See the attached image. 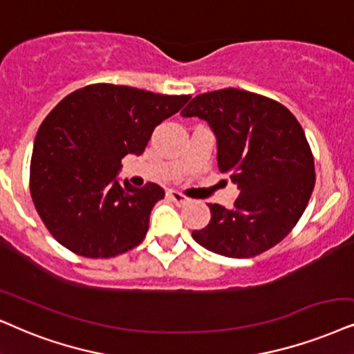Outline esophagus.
I'll return each mask as SVG.
<instances>
[{
	"label": "esophagus",
	"instance_id": "34e87169",
	"mask_svg": "<svg viewBox=\"0 0 354 354\" xmlns=\"http://www.w3.org/2000/svg\"><path fill=\"white\" fill-rule=\"evenodd\" d=\"M168 198L171 199L174 204H185V203H187L186 196H183L181 192H178V191H168Z\"/></svg>",
	"mask_w": 354,
	"mask_h": 354
}]
</instances>
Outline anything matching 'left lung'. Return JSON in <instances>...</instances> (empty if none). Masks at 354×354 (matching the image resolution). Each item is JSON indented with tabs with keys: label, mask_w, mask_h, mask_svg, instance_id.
<instances>
[{
	"label": "left lung",
	"mask_w": 354,
	"mask_h": 354,
	"mask_svg": "<svg viewBox=\"0 0 354 354\" xmlns=\"http://www.w3.org/2000/svg\"><path fill=\"white\" fill-rule=\"evenodd\" d=\"M181 115L209 124L218 169L239 187L232 209L209 204L210 221L192 239L229 258L257 257L279 243L315 185L314 156L297 119L279 102L236 88L196 96Z\"/></svg>",
	"instance_id": "8db88e82"
}]
</instances>
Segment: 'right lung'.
I'll return each instance as SVG.
<instances>
[{
    "mask_svg": "<svg viewBox=\"0 0 354 354\" xmlns=\"http://www.w3.org/2000/svg\"><path fill=\"white\" fill-rule=\"evenodd\" d=\"M189 100L100 83L53 107L34 140L30 196L58 243L80 257L111 258L144 240L165 191L120 183V162L144 153L156 125Z\"/></svg>",
    "mask_w": 354,
    "mask_h": 354,
    "instance_id": "add662e5",
    "label": "right lung"
}]
</instances>
